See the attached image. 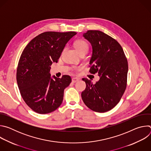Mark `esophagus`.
I'll list each match as a JSON object with an SVG mask.
<instances>
[{
	"mask_svg": "<svg viewBox=\"0 0 151 151\" xmlns=\"http://www.w3.org/2000/svg\"><path fill=\"white\" fill-rule=\"evenodd\" d=\"M78 81H79V79L77 78H73L72 79V81L73 83H75V82H78Z\"/></svg>",
	"mask_w": 151,
	"mask_h": 151,
	"instance_id": "obj_1",
	"label": "esophagus"
}]
</instances>
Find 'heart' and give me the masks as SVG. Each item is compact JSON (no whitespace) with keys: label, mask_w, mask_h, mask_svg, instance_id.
<instances>
[{"label":"heart","mask_w":151,"mask_h":151,"mask_svg":"<svg viewBox=\"0 0 151 151\" xmlns=\"http://www.w3.org/2000/svg\"><path fill=\"white\" fill-rule=\"evenodd\" d=\"M74 45L79 54L87 53L89 49V46L87 42L82 39L77 40L75 42Z\"/></svg>","instance_id":"obj_1"}]
</instances>
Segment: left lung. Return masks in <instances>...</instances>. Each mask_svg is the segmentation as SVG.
Segmentation results:
<instances>
[{"mask_svg":"<svg viewBox=\"0 0 151 151\" xmlns=\"http://www.w3.org/2000/svg\"><path fill=\"white\" fill-rule=\"evenodd\" d=\"M92 46L90 72L99 73L100 79L93 83L83 78L86 88L82 92L83 101L97 112H105L119 103L127 87L128 62L122 47L114 38L99 30L83 34Z\"/></svg>","mask_w":151,"mask_h":151,"instance_id":"8db88e82","label":"left lung"}]
</instances>
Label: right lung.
Listing matches in <instances>:
<instances>
[{"label":"right lung","instance_id":"1","mask_svg":"<svg viewBox=\"0 0 151 151\" xmlns=\"http://www.w3.org/2000/svg\"><path fill=\"white\" fill-rule=\"evenodd\" d=\"M75 32H46L33 38L24 49L17 69V81L21 97L36 113L46 114L61 104L64 90L72 81L69 75L61 78L50 73L52 63H57Z\"/></svg>","mask_w":151,"mask_h":151}]
</instances>
